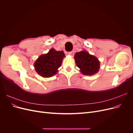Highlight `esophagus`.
<instances>
[{
    "label": "esophagus",
    "instance_id": "1",
    "mask_svg": "<svg viewBox=\"0 0 133 133\" xmlns=\"http://www.w3.org/2000/svg\"><path fill=\"white\" fill-rule=\"evenodd\" d=\"M68 54H69L71 56H73L74 55V51L73 50V51H69V53H68Z\"/></svg>",
    "mask_w": 133,
    "mask_h": 133
}]
</instances>
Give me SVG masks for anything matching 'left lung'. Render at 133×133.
<instances>
[{"label":"left lung","mask_w":133,"mask_h":133,"mask_svg":"<svg viewBox=\"0 0 133 133\" xmlns=\"http://www.w3.org/2000/svg\"><path fill=\"white\" fill-rule=\"evenodd\" d=\"M75 63L81 73L85 75H92L97 73L100 68V62L89 52L83 50L76 53L74 55Z\"/></svg>","instance_id":"1"}]
</instances>
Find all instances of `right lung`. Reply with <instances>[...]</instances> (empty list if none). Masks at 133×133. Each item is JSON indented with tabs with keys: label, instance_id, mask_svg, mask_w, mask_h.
Instances as JSON below:
<instances>
[{
	"label": "right lung",
	"instance_id": "add662e5",
	"mask_svg": "<svg viewBox=\"0 0 133 133\" xmlns=\"http://www.w3.org/2000/svg\"><path fill=\"white\" fill-rule=\"evenodd\" d=\"M65 57L63 51H57L51 48L48 53L41 55L35 62V69L44 78L51 77L57 73Z\"/></svg>",
	"mask_w": 133,
	"mask_h": 133
}]
</instances>
